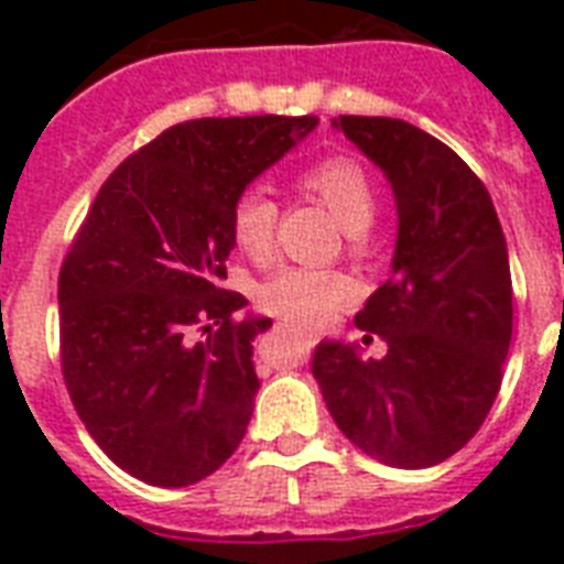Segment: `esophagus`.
<instances>
[{"label": "esophagus", "instance_id": "obj_1", "mask_svg": "<svg viewBox=\"0 0 564 564\" xmlns=\"http://www.w3.org/2000/svg\"><path fill=\"white\" fill-rule=\"evenodd\" d=\"M283 327H290V325H283ZM290 330H292V327H290ZM295 334H299L301 339H307V343H316V336L307 334V330H295Z\"/></svg>", "mask_w": 564, "mask_h": 564}]
</instances>
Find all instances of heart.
I'll list each match as a JSON object with an SVG mask.
<instances>
[{
  "instance_id": "b5f03b06",
  "label": "heart",
  "mask_w": 564,
  "mask_h": 564,
  "mask_svg": "<svg viewBox=\"0 0 564 564\" xmlns=\"http://www.w3.org/2000/svg\"><path fill=\"white\" fill-rule=\"evenodd\" d=\"M301 193L313 195L327 210L334 213L339 225L351 234H360L377 216V189L369 172L345 154H330L310 163L299 175ZM281 207L272 195L260 187H251L237 195L230 207V237L251 260H269L274 251ZM354 281L336 269H281L257 290L260 307L274 316L290 318L295 325L316 327L334 316L354 299Z\"/></svg>"
}]
</instances>
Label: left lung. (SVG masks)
I'll use <instances>...</instances> for the list:
<instances>
[{
	"label": "left lung",
	"instance_id": "left-lung-1",
	"mask_svg": "<svg viewBox=\"0 0 564 564\" xmlns=\"http://www.w3.org/2000/svg\"><path fill=\"white\" fill-rule=\"evenodd\" d=\"M336 126L386 172L398 202L392 278L354 318L389 351L360 360L351 345L318 343L310 369L360 451L430 468L480 430L500 392L512 343L507 239L486 184L442 140L389 117Z\"/></svg>",
	"mask_w": 564,
	"mask_h": 564
}]
</instances>
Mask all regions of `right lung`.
<instances>
[{
	"instance_id": "obj_1",
	"label": "right lung",
	"mask_w": 564,
	"mask_h": 564,
	"mask_svg": "<svg viewBox=\"0 0 564 564\" xmlns=\"http://www.w3.org/2000/svg\"><path fill=\"white\" fill-rule=\"evenodd\" d=\"M316 117H204L166 128L101 184L57 274L61 371L96 445L137 480L181 489L246 436L269 318L221 290L237 195Z\"/></svg>"
}]
</instances>
